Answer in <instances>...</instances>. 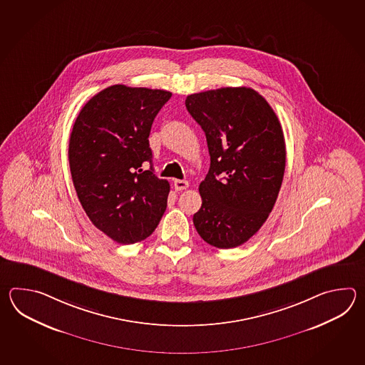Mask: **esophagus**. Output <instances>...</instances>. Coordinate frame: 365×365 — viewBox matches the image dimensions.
<instances>
[{"label": "esophagus", "mask_w": 365, "mask_h": 365, "mask_svg": "<svg viewBox=\"0 0 365 365\" xmlns=\"http://www.w3.org/2000/svg\"><path fill=\"white\" fill-rule=\"evenodd\" d=\"M173 186H175L176 190H184V189L189 186V182L186 180H175L173 181Z\"/></svg>", "instance_id": "34e87169"}]
</instances>
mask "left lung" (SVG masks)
<instances>
[{
  "mask_svg": "<svg viewBox=\"0 0 365 365\" xmlns=\"http://www.w3.org/2000/svg\"><path fill=\"white\" fill-rule=\"evenodd\" d=\"M185 106L206 134L210 154L194 227L210 245L236 248L262 227L278 198L286 168L279 120L249 87L192 93Z\"/></svg>",
  "mask_w": 365,
  "mask_h": 365,
  "instance_id": "8db88e82",
  "label": "left lung"
}]
</instances>
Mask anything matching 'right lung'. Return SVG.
Returning a JSON list of instances; mask_svg holds the SVG:
<instances>
[{"label": "right lung", "instance_id": "obj_1", "mask_svg": "<svg viewBox=\"0 0 365 365\" xmlns=\"http://www.w3.org/2000/svg\"><path fill=\"white\" fill-rule=\"evenodd\" d=\"M171 96L110 86L86 103L73 125L68 154L78 200L93 225L118 244L145 240L167 209L170 182L154 173L148 135Z\"/></svg>", "mask_w": 365, "mask_h": 365}]
</instances>
